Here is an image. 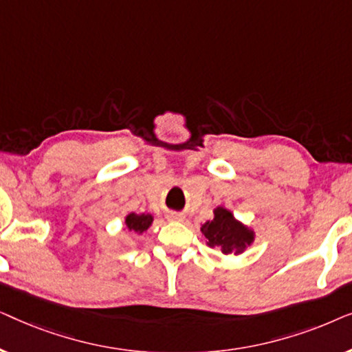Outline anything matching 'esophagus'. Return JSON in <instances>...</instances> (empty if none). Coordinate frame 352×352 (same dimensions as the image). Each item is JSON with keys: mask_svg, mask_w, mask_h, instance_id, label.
Segmentation results:
<instances>
[{"mask_svg": "<svg viewBox=\"0 0 352 352\" xmlns=\"http://www.w3.org/2000/svg\"><path fill=\"white\" fill-rule=\"evenodd\" d=\"M168 219H170V221H182V219H184V216L179 214V213H170V214H168Z\"/></svg>", "mask_w": 352, "mask_h": 352, "instance_id": "1", "label": "esophagus"}]
</instances>
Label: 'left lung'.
Wrapping results in <instances>:
<instances>
[{
  "mask_svg": "<svg viewBox=\"0 0 352 352\" xmlns=\"http://www.w3.org/2000/svg\"><path fill=\"white\" fill-rule=\"evenodd\" d=\"M201 234L210 247H219L224 254L242 253L253 242V232L235 221L230 211L223 206L214 210V218L201 224Z\"/></svg>",
  "mask_w": 352,
  "mask_h": 352,
  "instance_id": "8db88e82",
  "label": "left lung"
}]
</instances>
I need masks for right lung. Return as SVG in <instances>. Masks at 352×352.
Returning a JSON list of instances; mask_svg holds the SVG:
<instances>
[{"mask_svg":"<svg viewBox=\"0 0 352 352\" xmlns=\"http://www.w3.org/2000/svg\"><path fill=\"white\" fill-rule=\"evenodd\" d=\"M153 218L151 214H136V213H131L126 216V228L129 230H134V232H144V230H147L148 226L152 224Z\"/></svg>","mask_w":352,"mask_h":352,"instance_id":"obj_1","label":"right lung"}]
</instances>
